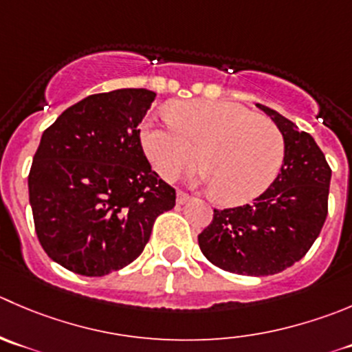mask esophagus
I'll list each match as a JSON object with an SVG mask.
<instances>
[{
    "instance_id": "esophagus-1",
    "label": "esophagus",
    "mask_w": 352,
    "mask_h": 352,
    "mask_svg": "<svg viewBox=\"0 0 352 352\" xmlns=\"http://www.w3.org/2000/svg\"><path fill=\"white\" fill-rule=\"evenodd\" d=\"M189 199H190L189 194L182 192V190H179V192H177V204H184V203H187Z\"/></svg>"
}]
</instances>
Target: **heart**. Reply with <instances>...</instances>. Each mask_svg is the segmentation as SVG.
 Segmentation results:
<instances>
[{"mask_svg":"<svg viewBox=\"0 0 352 352\" xmlns=\"http://www.w3.org/2000/svg\"><path fill=\"white\" fill-rule=\"evenodd\" d=\"M142 148L165 180L179 179L199 162V180L227 204L261 196L280 173L285 139L272 120L227 101H179L160 124L141 131Z\"/></svg>","mask_w":352,"mask_h":352,"instance_id":"b5f03b06","label":"heart"}]
</instances>
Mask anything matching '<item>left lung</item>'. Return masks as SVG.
<instances>
[{
  "label": "left lung",
  "mask_w": 352,
  "mask_h": 352,
  "mask_svg": "<svg viewBox=\"0 0 352 352\" xmlns=\"http://www.w3.org/2000/svg\"><path fill=\"white\" fill-rule=\"evenodd\" d=\"M285 139L275 182L252 204L214 210L197 242L214 267L251 277L274 275L302 258L329 213L332 170L315 139L268 107L258 104Z\"/></svg>",
  "instance_id": "8db88e82"
}]
</instances>
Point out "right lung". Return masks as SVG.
I'll list each match as a JSON object with an SVG mask.
<instances>
[{"label":"right lung","mask_w":352,"mask_h":352,"mask_svg":"<svg viewBox=\"0 0 352 352\" xmlns=\"http://www.w3.org/2000/svg\"><path fill=\"white\" fill-rule=\"evenodd\" d=\"M156 93L117 89L67 108L43 132L29 173L41 245L74 274L103 277L144 251L175 189L153 172L139 124Z\"/></svg>","instance_id":"1"}]
</instances>
